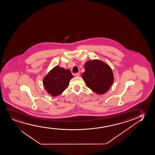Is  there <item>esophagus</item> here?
<instances>
[{"mask_svg":"<svg viewBox=\"0 0 155 155\" xmlns=\"http://www.w3.org/2000/svg\"><path fill=\"white\" fill-rule=\"evenodd\" d=\"M80 73H75V77H80Z\"/></svg>","mask_w":155,"mask_h":155,"instance_id":"34e87169","label":"esophagus"}]
</instances>
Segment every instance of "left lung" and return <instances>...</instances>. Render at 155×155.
Segmentation results:
<instances>
[{
    "mask_svg": "<svg viewBox=\"0 0 155 155\" xmlns=\"http://www.w3.org/2000/svg\"><path fill=\"white\" fill-rule=\"evenodd\" d=\"M82 78L86 86L96 94H104L109 90L114 82L113 72L109 65L94 59L87 61Z\"/></svg>",
    "mask_w": 155,
    "mask_h": 155,
    "instance_id": "left-lung-1",
    "label": "left lung"
}]
</instances>
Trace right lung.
<instances>
[{"label":"right lung","mask_w":155,"mask_h":155,"mask_svg":"<svg viewBox=\"0 0 155 155\" xmlns=\"http://www.w3.org/2000/svg\"><path fill=\"white\" fill-rule=\"evenodd\" d=\"M73 78L70 70L57 65L43 78V86L48 94L55 97L62 94L67 88Z\"/></svg>","instance_id":"add662e5"}]
</instances>
